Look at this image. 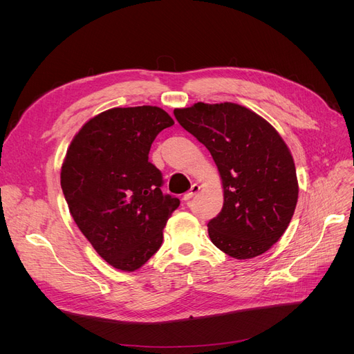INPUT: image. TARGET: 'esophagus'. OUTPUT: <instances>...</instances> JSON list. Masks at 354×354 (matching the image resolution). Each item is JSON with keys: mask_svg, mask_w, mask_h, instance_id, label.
Returning a JSON list of instances; mask_svg holds the SVG:
<instances>
[{"mask_svg": "<svg viewBox=\"0 0 354 354\" xmlns=\"http://www.w3.org/2000/svg\"><path fill=\"white\" fill-rule=\"evenodd\" d=\"M199 189H201L199 185H198V183H194L192 187H191V189H189L187 194L183 195V201H189V199H191L194 195H196V194L199 192Z\"/></svg>", "mask_w": 354, "mask_h": 354, "instance_id": "1", "label": "esophagus"}]
</instances>
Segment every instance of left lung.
<instances>
[{
    "mask_svg": "<svg viewBox=\"0 0 354 354\" xmlns=\"http://www.w3.org/2000/svg\"><path fill=\"white\" fill-rule=\"evenodd\" d=\"M176 120L212 155L224 205L208 222L212 244L236 259L268 251L283 236L299 199V180L288 146L251 109L202 103L175 109Z\"/></svg>",
    "mask_w": 354,
    "mask_h": 354,
    "instance_id": "obj_1",
    "label": "left lung"
}]
</instances>
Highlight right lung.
Instances as JSON below:
<instances>
[{
  "mask_svg": "<svg viewBox=\"0 0 354 354\" xmlns=\"http://www.w3.org/2000/svg\"><path fill=\"white\" fill-rule=\"evenodd\" d=\"M174 119L158 106L113 107L74 135L60 182L70 214L96 252L118 270H139L162 245L179 199L163 195L151 146Z\"/></svg>",
  "mask_w": 354,
  "mask_h": 354,
  "instance_id": "add662e5",
  "label": "right lung"
}]
</instances>
